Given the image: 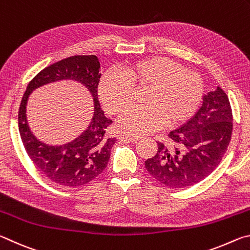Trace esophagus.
Masks as SVG:
<instances>
[{"mask_svg":"<svg viewBox=\"0 0 250 250\" xmlns=\"http://www.w3.org/2000/svg\"><path fill=\"white\" fill-rule=\"evenodd\" d=\"M120 140L122 141H130V142H137L140 140V137H138V135H129V134H121L120 135Z\"/></svg>","mask_w":250,"mask_h":250,"instance_id":"34e87169","label":"esophagus"}]
</instances>
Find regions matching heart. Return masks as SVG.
Wrapping results in <instances>:
<instances>
[{
	"label": "heart",
	"mask_w": 250,
	"mask_h": 250,
	"mask_svg": "<svg viewBox=\"0 0 250 250\" xmlns=\"http://www.w3.org/2000/svg\"><path fill=\"white\" fill-rule=\"evenodd\" d=\"M124 75L108 71L98 87L101 104L115 116L132 104L133 90L146 89L142 96L145 105L130 109L118 122L121 132L143 135L164 122L168 126L182 125L191 119L202 103V78L172 59L153 57L131 62L125 67Z\"/></svg>",
	"instance_id": "heart-1"
}]
</instances>
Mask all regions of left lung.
<instances>
[{
	"mask_svg": "<svg viewBox=\"0 0 250 250\" xmlns=\"http://www.w3.org/2000/svg\"><path fill=\"white\" fill-rule=\"evenodd\" d=\"M232 112L221 87L203 98L195 116L181 128L171 131V146L158 142V152L145 164L160 183L183 188L200 183L221 163L229 146Z\"/></svg>",
	"mask_w": 250,
	"mask_h": 250,
	"instance_id": "8db88e82",
	"label": "left lung"
}]
</instances>
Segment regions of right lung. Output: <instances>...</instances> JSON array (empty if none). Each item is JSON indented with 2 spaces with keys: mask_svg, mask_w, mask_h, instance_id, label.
Returning <instances> with one entry per match:
<instances>
[{
  "mask_svg": "<svg viewBox=\"0 0 250 250\" xmlns=\"http://www.w3.org/2000/svg\"><path fill=\"white\" fill-rule=\"evenodd\" d=\"M101 77L100 62L95 55H77L62 59L41 70L31 83L21 101L19 129L23 146L36 167L50 181L66 188H78L89 183L104 172L115 145V138H107L105 130L111 120L104 117L98 100ZM59 80H75L83 84L94 99L95 112L88 128L73 142L62 146H49L40 142L29 129L26 104L33 90Z\"/></svg>",
  "mask_w": 250,
  "mask_h": 250,
  "instance_id": "right-lung-1",
  "label": "right lung"
}]
</instances>
